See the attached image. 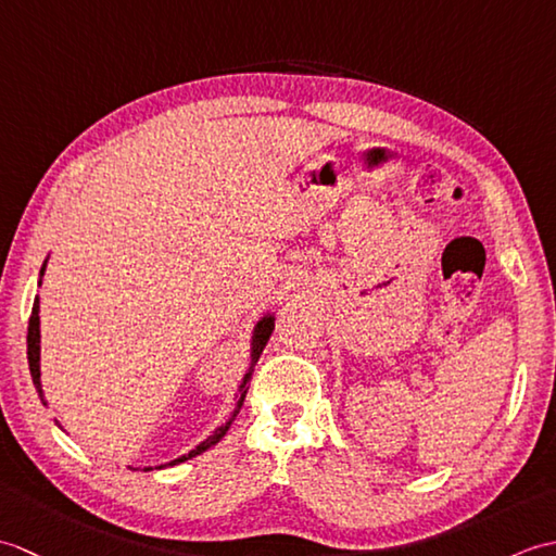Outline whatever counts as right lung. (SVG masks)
Listing matches in <instances>:
<instances>
[{
  "label": "right lung",
  "mask_w": 556,
  "mask_h": 556,
  "mask_svg": "<svg viewBox=\"0 0 556 556\" xmlns=\"http://www.w3.org/2000/svg\"><path fill=\"white\" fill-rule=\"evenodd\" d=\"M42 271H45V265H42V269H40V275H42ZM38 311H40V303H38V299H35V303H33V315H30V323H28V365H30L33 384H35V389H38V394H40L42 404H45L42 384H40V315H38ZM271 329H275V317H263V320H260V323H257V327H255V334H253V349H251V368H248V372L243 375V382H241V387H239V401H236V410L231 413V418H229L227 422H224L222 428H217V430H215V434H210L203 444L195 446L193 452H188L186 456L172 460L169 466L184 464V460L193 458V456H198V454H203L205 448H210L212 444H217V442L222 440V437L227 434L231 420L236 418V413H239V408L243 406V399H245V394H248V387H251L253 368H255V363H257V358H260V353H263V349L267 346ZM160 468H162V466H160ZM146 470H150V468H146Z\"/></svg>",
  "instance_id": "obj_1"
}]
</instances>
